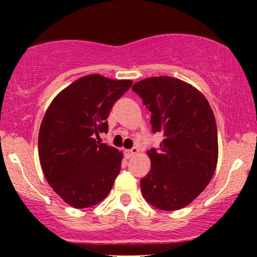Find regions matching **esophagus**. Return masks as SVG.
Returning <instances> with one entry per match:
<instances>
[{
  "mask_svg": "<svg viewBox=\"0 0 257 257\" xmlns=\"http://www.w3.org/2000/svg\"><path fill=\"white\" fill-rule=\"evenodd\" d=\"M138 152H139L138 147H133V149H131V150H124V156H125V158L129 159V158H132L134 155H137Z\"/></svg>",
  "mask_w": 257,
  "mask_h": 257,
  "instance_id": "34e87169",
  "label": "esophagus"
}]
</instances>
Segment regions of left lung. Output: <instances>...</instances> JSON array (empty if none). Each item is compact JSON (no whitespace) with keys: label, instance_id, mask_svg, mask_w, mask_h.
<instances>
[{"label":"left lung","instance_id":"obj_1","mask_svg":"<svg viewBox=\"0 0 257 257\" xmlns=\"http://www.w3.org/2000/svg\"><path fill=\"white\" fill-rule=\"evenodd\" d=\"M133 90L151 111L153 133H162L151 149V170L140 180L150 204L167 211L190 204L204 191L217 164V128L208 100L193 85L169 76L137 82Z\"/></svg>","mask_w":257,"mask_h":257}]
</instances>
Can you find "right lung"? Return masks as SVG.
<instances>
[{
    "mask_svg": "<svg viewBox=\"0 0 257 257\" xmlns=\"http://www.w3.org/2000/svg\"><path fill=\"white\" fill-rule=\"evenodd\" d=\"M132 83L84 76L61 90L46 111L38 134L41 167L54 192L73 208L101 202L120 172L123 153L95 138L107 133L112 106Z\"/></svg>",
    "mask_w": 257,
    "mask_h": 257,
    "instance_id": "1",
    "label": "right lung"
}]
</instances>
